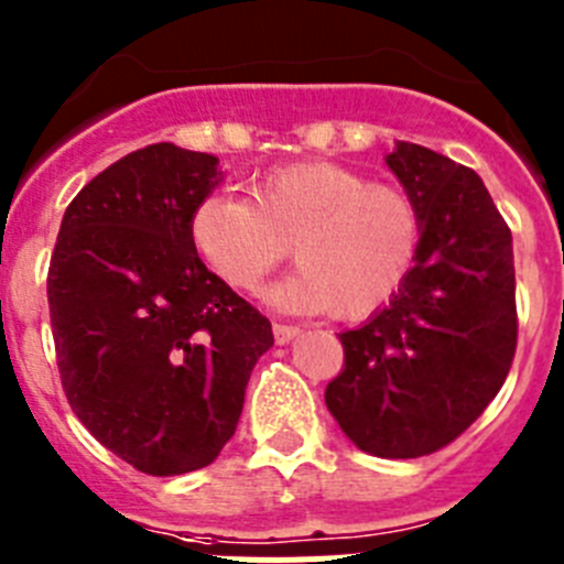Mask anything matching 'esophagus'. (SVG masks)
Segmentation results:
<instances>
[{
  "label": "esophagus",
  "instance_id": "1",
  "mask_svg": "<svg viewBox=\"0 0 564 564\" xmlns=\"http://www.w3.org/2000/svg\"><path fill=\"white\" fill-rule=\"evenodd\" d=\"M299 327H293V325H273V341L276 344H291L293 338L299 336Z\"/></svg>",
  "mask_w": 564,
  "mask_h": 564
}]
</instances>
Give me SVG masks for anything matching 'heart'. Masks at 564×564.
Masks as SVG:
<instances>
[{
    "label": "heart",
    "instance_id": "b5f03b06",
    "mask_svg": "<svg viewBox=\"0 0 564 564\" xmlns=\"http://www.w3.org/2000/svg\"><path fill=\"white\" fill-rule=\"evenodd\" d=\"M192 246L234 291L253 293L288 257L299 271L268 302L358 322L401 291L421 212L406 192L338 163H293L262 174L248 200L212 194L192 214Z\"/></svg>",
    "mask_w": 564,
    "mask_h": 564
}]
</instances>
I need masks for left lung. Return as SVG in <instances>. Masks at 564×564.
Masks as SVG:
<instances>
[{"label":"left lung","mask_w":564,"mask_h":564,"mask_svg":"<svg viewBox=\"0 0 564 564\" xmlns=\"http://www.w3.org/2000/svg\"><path fill=\"white\" fill-rule=\"evenodd\" d=\"M421 212L415 265L390 305L338 333L330 415L358 449L390 460L432 455L500 392L517 350L514 248L471 169L417 143L387 158Z\"/></svg>","instance_id":"1"}]
</instances>
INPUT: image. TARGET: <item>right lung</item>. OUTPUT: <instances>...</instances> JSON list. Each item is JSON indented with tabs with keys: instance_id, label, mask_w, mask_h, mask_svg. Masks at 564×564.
<instances>
[{
	"instance_id": "right-lung-1",
	"label": "right lung",
	"mask_w": 564,
	"mask_h": 564,
	"mask_svg": "<svg viewBox=\"0 0 564 564\" xmlns=\"http://www.w3.org/2000/svg\"><path fill=\"white\" fill-rule=\"evenodd\" d=\"M220 158L152 143L76 194L50 259L47 302L67 401L138 471L186 475L231 441L271 322L203 265L192 214Z\"/></svg>"
}]
</instances>
